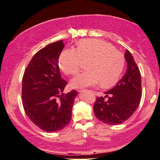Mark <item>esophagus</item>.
Instances as JSON below:
<instances>
[{
    "mask_svg": "<svg viewBox=\"0 0 160 160\" xmlns=\"http://www.w3.org/2000/svg\"><path fill=\"white\" fill-rule=\"evenodd\" d=\"M85 91V90H78V91H79V92H82V91Z\"/></svg>",
    "mask_w": 160,
    "mask_h": 160,
    "instance_id": "obj_1",
    "label": "esophagus"
}]
</instances>
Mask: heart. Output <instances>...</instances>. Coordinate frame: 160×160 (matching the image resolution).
Segmentation results:
<instances>
[{
    "label": "heart",
    "instance_id": "heart-1",
    "mask_svg": "<svg viewBox=\"0 0 160 160\" xmlns=\"http://www.w3.org/2000/svg\"><path fill=\"white\" fill-rule=\"evenodd\" d=\"M88 70L78 74L70 81L75 88L94 86L111 87L120 80L125 66V58L109 42L98 39H85L78 44L77 49L67 48L58 58L60 69L68 75L79 70L82 60H88Z\"/></svg>",
    "mask_w": 160,
    "mask_h": 160
}]
</instances>
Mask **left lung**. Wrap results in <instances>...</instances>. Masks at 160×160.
Returning <instances> with one entry per match:
<instances>
[{
	"instance_id": "8db88e82",
	"label": "left lung",
	"mask_w": 160,
	"mask_h": 160,
	"mask_svg": "<svg viewBox=\"0 0 160 160\" xmlns=\"http://www.w3.org/2000/svg\"><path fill=\"white\" fill-rule=\"evenodd\" d=\"M127 70L115 86L97 97L94 103L95 116L105 124L119 125L129 119L141 102V73L130 52L126 50Z\"/></svg>"
}]
</instances>
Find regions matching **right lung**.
Masks as SVG:
<instances>
[{"instance_id":"right-lung-1","label":"right lung","mask_w":160,"mask_h":160,"mask_svg":"<svg viewBox=\"0 0 160 160\" xmlns=\"http://www.w3.org/2000/svg\"><path fill=\"white\" fill-rule=\"evenodd\" d=\"M64 44L52 42L34 55L22 78V98L30 120L48 132L62 130L72 118L75 90L63 93L67 85L61 77L58 60Z\"/></svg>"}]
</instances>
